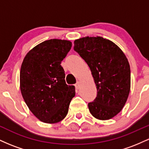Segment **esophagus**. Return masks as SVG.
Segmentation results:
<instances>
[{
  "label": "esophagus",
  "instance_id": "1",
  "mask_svg": "<svg viewBox=\"0 0 149 149\" xmlns=\"http://www.w3.org/2000/svg\"><path fill=\"white\" fill-rule=\"evenodd\" d=\"M75 86H76V88L77 89V90H79V89L80 88V83L79 81H78L76 83V84L75 85Z\"/></svg>",
  "mask_w": 149,
  "mask_h": 149
}]
</instances>
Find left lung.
<instances>
[{"label":"left lung","instance_id":"obj_1","mask_svg":"<svg viewBox=\"0 0 149 149\" xmlns=\"http://www.w3.org/2000/svg\"><path fill=\"white\" fill-rule=\"evenodd\" d=\"M74 50L88 64L97 87V97L88 104L90 113L102 120L113 118L124 107L130 91V67L125 54L100 36L77 39Z\"/></svg>","mask_w":149,"mask_h":149}]
</instances>
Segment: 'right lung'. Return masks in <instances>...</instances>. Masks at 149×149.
<instances>
[{
    "label": "right lung",
    "instance_id": "add662e5",
    "mask_svg": "<svg viewBox=\"0 0 149 149\" xmlns=\"http://www.w3.org/2000/svg\"><path fill=\"white\" fill-rule=\"evenodd\" d=\"M71 46L69 40H45L31 49L22 61V95L32 113L45 123L62 120L76 94L73 85H66L61 66Z\"/></svg>",
    "mask_w": 149,
    "mask_h": 149
}]
</instances>
